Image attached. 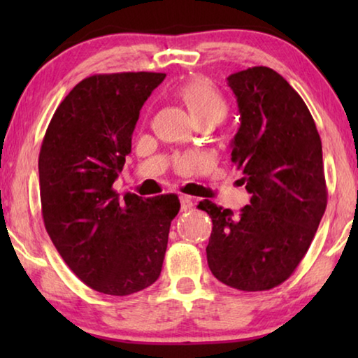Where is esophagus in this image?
<instances>
[{
  "mask_svg": "<svg viewBox=\"0 0 358 358\" xmlns=\"http://www.w3.org/2000/svg\"><path fill=\"white\" fill-rule=\"evenodd\" d=\"M180 202H181V210H183V211L191 210L192 205H194L192 199L189 196H180Z\"/></svg>",
  "mask_w": 358,
  "mask_h": 358,
  "instance_id": "34e87169",
  "label": "esophagus"
}]
</instances>
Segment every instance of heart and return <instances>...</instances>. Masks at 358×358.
Returning <instances> with one entry per match:
<instances>
[{"instance_id": "1", "label": "heart", "mask_w": 358, "mask_h": 358, "mask_svg": "<svg viewBox=\"0 0 358 358\" xmlns=\"http://www.w3.org/2000/svg\"><path fill=\"white\" fill-rule=\"evenodd\" d=\"M178 98L185 102L196 123L211 121L217 124L227 113V102L213 83L196 77L186 80L175 90Z\"/></svg>"}]
</instances>
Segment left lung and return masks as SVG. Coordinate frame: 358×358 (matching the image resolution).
<instances>
[{
    "mask_svg": "<svg viewBox=\"0 0 358 358\" xmlns=\"http://www.w3.org/2000/svg\"><path fill=\"white\" fill-rule=\"evenodd\" d=\"M240 128L232 162L251 194L238 215L202 201L213 222L207 260L216 280L257 292L294 273L316 235L327 187L316 123L300 94L276 71L256 66L227 77Z\"/></svg>",
    "mask_w": 358,
    "mask_h": 358,
    "instance_id": "8db88e82",
    "label": "left lung"
}]
</instances>
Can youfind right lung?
<instances>
[{
	"label": "right lung",
	"mask_w": 358,
	"mask_h": 358,
	"mask_svg": "<svg viewBox=\"0 0 358 358\" xmlns=\"http://www.w3.org/2000/svg\"><path fill=\"white\" fill-rule=\"evenodd\" d=\"M161 72L83 78L53 113L39 153L42 217L59 256L87 286L129 295L161 275L175 194L121 199L113 183L131 153L138 113Z\"/></svg>",
	"instance_id": "obj_1"
}]
</instances>
